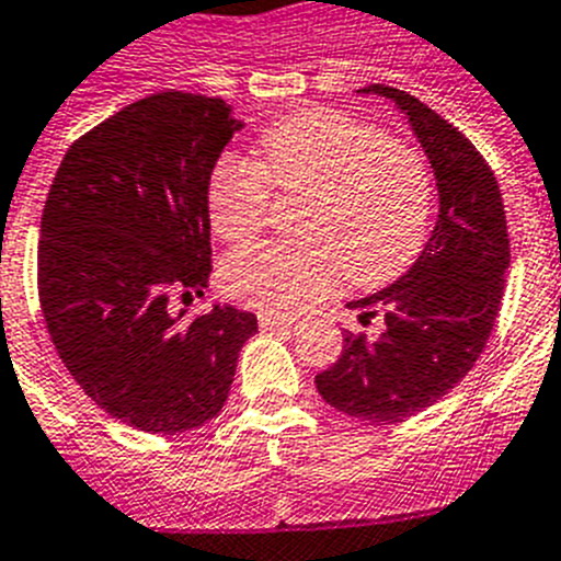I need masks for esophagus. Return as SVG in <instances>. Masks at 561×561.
I'll list each match as a JSON object with an SVG mask.
<instances>
[{
	"mask_svg": "<svg viewBox=\"0 0 561 561\" xmlns=\"http://www.w3.org/2000/svg\"><path fill=\"white\" fill-rule=\"evenodd\" d=\"M260 328L262 330H287V328H294V319H285V316H274V313H262Z\"/></svg>",
	"mask_w": 561,
	"mask_h": 561,
	"instance_id": "1",
	"label": "esophagus"
}]
</instances>
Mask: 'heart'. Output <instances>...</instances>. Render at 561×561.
I'll list each match as a JSON object with an SVG mask.
<instances>
[{
  "label": "heart",
  "instance_id": "heart-1",
  "mask_svg": "<svg viewBox=\"0 0 561 561\" xmlns=\"http://www.w3.org/2000/svg\"><path fill=\"white\" fill-rule=\"evenodd\" d=\"M260 165L226 154L208 180V220L226 242L265 228L271 199L305 194V242H265L231 253L222 287L262 313H294L330 294L387 285L417 260L432 220V172L417 149L330 106L296 112L262 135Z\"/></svg>",
  "mask_w": 561,
  "mask_h": 561
}]
</instances>
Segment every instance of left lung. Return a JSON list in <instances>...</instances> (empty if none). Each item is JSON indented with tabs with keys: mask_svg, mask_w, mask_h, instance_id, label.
I'll return each instance as SVG.
<instances>
[{
	"mask_svg": "<svg viewBox=\"0 0 561 561\" xmlns=\"http://www.w3.org/2000/svg\"><path fill=\"white\" fill-rule=\"evenodd\" d=\"M392 99L435 169L440 214L417 262L396 285L350 301L358 321L383 319L381 335L344 330L339 362L316 375L319 396L350 417L398 423L449 396L489 344L503 305L511 240L500 186L466 135L409 92Z\"/></svg>",
	"mask_w": 561,
	"mask_h": 561,
	"instance_id": "8db88e82",
	"label": "left lung"
}]
</instances>
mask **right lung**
<instances>
[{
	"label": "right lung",
	"mask_w": 561,
	"mask_h": 561,
	"mask_svg": "<svg viewBox=\"0 0 561 561\" xmlns=\"http://www.w3.org/2000/svg\"><path fill=\"white\" fill-rule=\"evenodd\" d=\"M240 126L222 99L154 92L67 149L42 211L38 301L58 358L149 435L211 421L256 333L237 308L174 313L208 285V180Z\"/></svg>",
	"instance_id": "obj_1"
}]
</instances>
